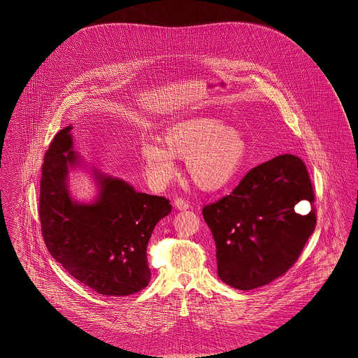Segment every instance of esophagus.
Returning a JSON list of instances; mask_svg holds the SVG:
<instances>
[{
  "label": "esophagus",
  "instance_id": "34e87169",
  "mask_svg": "<svg viewBox=\"0 0 358 358\" xmlns=\"http://www.w3.org/2000/svg\"><path fill=\"white\" fill-rule=\"evenodd\" d=\"M174 206H176L178 210H187V209H189V204H187L185 200H182V199H176V200H174Z\"/></svg>",
  "mask_w": 358,
  "mask_h": 358
}]
</instances>
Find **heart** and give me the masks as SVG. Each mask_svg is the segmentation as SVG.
I'll return each instance as SVG.
<instances>
[{
  "mask_svg": "<svg viewBox=\"0 0 358 358\" xmlns=\"http://www.w3.org/2000/svg\"><path fill=\"white\" fill-rule=\"evenodd\" d=\"M162 144L142 142L139 161L154 187H165L177 174L174 158L185 159L187 171L196 187L215 192L238 173L245 155V142L235 127L209 117L177 122L162 134Z\"/></svg>",
  "mask_w": 358,
  "mask_h": 358,
  "instance_id": "1",
  "label": "heart"
}]
</instances>
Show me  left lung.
I'll list each match as a JSON object with an SVG mask.
<instances>
[{"instance_id":"obj_1","label":"left lung","mask_w":358,"mask_h":358,"mask_svg":"<svg viewBox=\"0 0 358 358\" xmlns=\"http://www.w3.org/2000/svg\"><path fill=\"white\" fill-rule=\"evenodd\" d=\"M301 201H314L306 166L299 157L283 154L251 169L231 194L204 206L224 283L256 289L289 270L317 222L314 210L295 212Z\"/></svg>"}]
</instances>
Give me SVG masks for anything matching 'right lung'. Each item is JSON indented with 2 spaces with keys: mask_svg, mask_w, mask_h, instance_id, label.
<instances>
[{
  "mask_svg": "<svg viewBox=\"0 0 358 358\" xmlns=\"http://www.w3.org/2000/svg\"><path fill=\"white\" fill-rule=\"evenodd\" d=\"M72 124L60 130L45 153L38 215L45 245L69 275L108 296H126L150 282L148 243L171 212L169 200L136 192L124 180L94 168L98 194L91 203L71 197L69 171L87 169L73 150Z\"/></svg>",
  "mask_w": 358,
  "mask_h": 358,
  "instance_id": "obj_1",
  "label": "right lung"
}]
</instances>
